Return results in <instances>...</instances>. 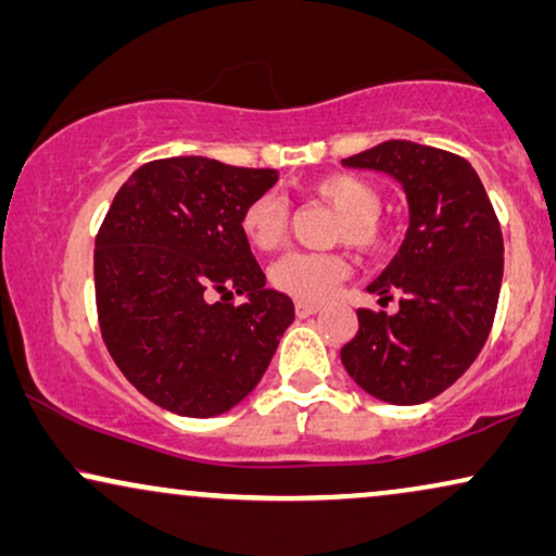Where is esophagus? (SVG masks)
<instances>
[{
  "label": "esophagus",
  "mask_w": 556,
  "mask_h": 556,
  "mask_svg": "<svg viewBox=\"0 0 556 556\" xmlns=\"http://www.w3.org/2000/svg\"><path fill=\"white\" fill-rule=\"evenodd\" d=\"M294 311H298L300 318H307V315L318 313L320 305H318V302H305V300H300L298 305H294Z\"/></svg>",
  "instance_id": "1"
}]
</instances>
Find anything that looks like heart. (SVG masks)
<instances>
[{"instance_id":"1","label":"heart","mask_w":556,"mask_h":556,"mask_svg":"<svg viewBox=\"0 0 556 556\" xmlns=\"http://www.w3.org/2000/svg\"><path fill=\"white\" fill-rule=\"evenodd\" d=\"M315 194L341 213L333 241H346L364 254H379L388 249L390 230L379 217L382 192L369 179L356 174H330L315 181ZM243 236L262 251H274L285 243L290 228V213L285 200L274 192L258 194L241 217ZM349 274V262L339 254H287L271 266V285L292 298L320 302L336 292Z\"/></svg>"}]
</instances>
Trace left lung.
<instances>
[{
    "label": "left lung",
    "instance_id": "left-lung-1",
    "mask_svg": "<svg viewBox=\"0 0 556 556\" xmlns=\"http://www.w3.org/2000/svg\"><path fill=\"white\" fill-rule=\"evenodd\" d=\"M343 164L392 174L407 194L410 228L369 285L382 305L400 292V311L359 307V330L341 349V362L384 403H426L472 367L493 328L503 282L501 223L472 164L456 153L388 140Z\"/></svg>",
    "mask_w": 556,
    "mask_h": 556
}]
</instances>
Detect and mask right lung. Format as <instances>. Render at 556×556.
<instances>
[{
	"mask_svg": "<svg viewBox=\"0 0 556 556\" xmlns=\"http://www.w3.org/2000/svg\"><path fill=\"white\" fill-rule=\"evenodd\" d=\"M277 179L274 168L156 159L112 200L94 241L97 318L110 356L151 403L220 416L264 377L294 305L266 290L241 217ZM236 293L247 294L241 306Z\"/></svg>",
	"mask_w": 556,
	"mask_h": 556,
	"instance_id": "add662e5",
	"label": "right lung"
}]
</instances>
